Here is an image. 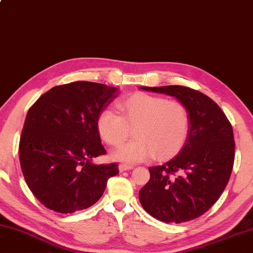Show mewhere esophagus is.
Segmentation results:
<instances>
[{
  "label": "esophagus",
  "mask_w": 253,
  "mask_h": 253,
  "mask_svg": "<svg viewBox=\"0 0 253 253\" xmlns=\"http://www.w3.org/2000/svg\"><path fill=\"white\" fill-rule=\"evenodd\" d=\"M133 165H130V164H120L119 166V169L121 170V172H124V170H129L133 169Z\"/></svg>",
  "instance_id": "obj_1"
}]
</instances>
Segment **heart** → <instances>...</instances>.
I'll return each mask as SVG.
<instances>
[{
  "instance_id": "heart-1",
  "label": "heart",
  "mask_w": 253,
  "mask_h": 253,
  "mask_svg": "<svg viewBox=\"0 0 253 253\" xmlns=\"http://www.w3.org/2000/svg\"><path fill=\"white\" fill-rule=\"evenodd\" d=\"M122 115L105 110L97 119V129L111 146L122 143L133 129L135 139L120 146L112 157L123 163L153 158L165 161L175 156L188 139L191 119L188 108L177 100L147 92H135L119 103Z\"/></svg>"
}]
</instances>
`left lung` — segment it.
Here are the masks:
<instances>
[{"instance_id": "obj_1", "label": "left lung", "mask_w": 253, "mask_h": 253, "mask_svg": "<svg viewBox=\"0 0 253 253\" xmlns=\"http://www.w3.org/2000/svg\"><path fill=\"white\" fill-rule=\"evenodd\" d=\"M173 96L191 119L188 139L177 156L149 167L150 178L139 191L143 209L164 223L197 218L219 199L234 164L235 142L226 115L211 98L183 86L140 87Z\"/></svg>"}]
</instances>
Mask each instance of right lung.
Segmentation results:
<instances>
[{
	"instance_id": "obj_1",
	"label": "right lung",
	"mask_w": 253,
	"mask_h": 253,
	"mask_svg": "<svg viewBox=\"0 0 253 253\" xmlns=\"http://www.w3.org/2000/svg\"><path fill=\"white\" fill-rule=\"evenodd\" d=\"M116 96L115 87L76 81L49 89L29 108L19 158L27 185L46 208L71 213L90 207L119 174L116 163H92L106 154L97 119Z\"/></svg>"
}]
</instances>
